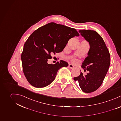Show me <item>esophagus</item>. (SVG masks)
I'll return each mask as SVG.
<instances>
[{"label": "esophagus", "mask_w": 121, "mask_h": 121, "mask_svg": "<svg viewBox=\"0 0 121 121\" xmlns=\"http://www.w3.org/2000/svg\"><path fill=\"white\" fill-rule=\"evenodd\" d=\"M69 68L70 69H71L74 68V66L73 65H71V64H69Z\"/></svg>", "instance_id": "obj_1"}]
</instances>
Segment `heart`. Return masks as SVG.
<instances>
[{"label": "heart", "mask_w": 121, "mask_h": 121, "mask_svg": "<svg viewBox=\"0 0 121 121\" xmlns=\"http://www.w3.org/2000/svg\"><path fill=\"white\" fill-rule=\"evenodd\" d=\"M73 61L74 62V61H75V59H73Z\"/></svg>", "instance_id": "1"}]
</instances>
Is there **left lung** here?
<instances>
[{
  "label": "left lung",
  "instance_id": "1",
  "mask_svg": "<svg viewBox=\"0 0 121 121\" xmlns=\"http://www.w3.org/2000/svg\"><path fill=\"white\" fill-rule=\"evenodd\" d=\"M79 32L90 45L88 56L82 65L83 69L89 72L85 75L81 72L74 80L78 81L84 92L91 93L97 90L103 83L110 65V54L104 41L97 32L90 30H79Z\"/></svg>",
  "mask_w": 121,
  "mask_h": 121
}]
</instances>
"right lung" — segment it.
I'll return each instance as SVG.
<instances>
[{
  "label": "right lung",
  "mask_w": 121,
  "mask_h": 121,
  "mask_svg": "<svg viewBox=\"0 0 121 121\" xmlns=\"http://www.w3.org/2000/svg\"><path fill=\"white\" fill-rule=\"evenodd\" d=\"M79 36L75 29L54 22L34 31L26 42L21 54L23 72L28 82L36 88L51 83L59 69L67 67L68 63L60 60L48 64V59L62 52L69 39Z\"/></svg>",
  "instance_id": "obj_1"
}]
</instances>
